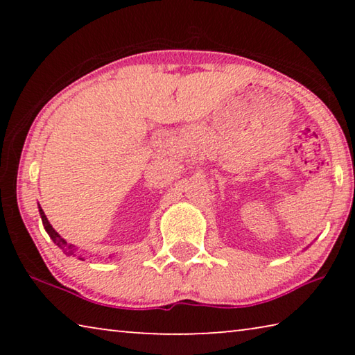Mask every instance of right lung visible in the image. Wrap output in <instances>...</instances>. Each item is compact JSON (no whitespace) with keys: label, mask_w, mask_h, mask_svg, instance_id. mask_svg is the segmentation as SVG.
<instances>
[{"label":"right lung","mask_w":355,"mask_h":355,"mask_svg":"<svg viewBox=\"0 0 355 355\" xmlns=\"http://www.w3.org/2000/svg\"><path fill=\"white\" fill-rule=\"evenodd\" d=\"M39 213H40V218H42V224H44L46 233H48V235H50V238L53 239V241H55V244L58 245V248H61L65 252V254H70V255L73 254V252H75L73 245L67 244V241H65V239L61 235H59V233L55 230V228L51 227V224H50V222H48L46 216L44 213V209H42L40 207H39ZM80 260H83V258H80Z\"/></svg>","instance_id":"1"}]
</instances>
